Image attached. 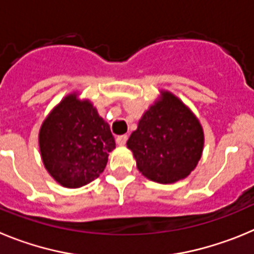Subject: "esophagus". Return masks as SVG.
Instances as JSON below:
<instances>
[{
  "instance_id": "esophagus-1",
  "label": "esophagus",
  "mask_w": 254,
  "mask_h": 254,
  "mask_svg": "<svg viewBox=\"0 0 254 254\" xmlns=\"http://www.w3.org/2000/svg\"><path fill=\"white\" fill-rule=\"evenodd\" d=\"M127 141V134H124V135H119L116 136V143L119 144V145H125Z\"/></svg>"
}]
</instances>
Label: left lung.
Here are the masks:
<instances>
[{"instance_id":"8db88e82","label":"left lung","mask_w":254,"mask_h":254,"mask_svg":"<svg viewBox=\"0 0 254 254\" xmlns=\"http://www.w3.org/2000/svg\"><path fill=\"white\" fill-rule=\"evenodd\" d=\"M127 144L145 177L173 184L187 177L200 161L204 131L176 96L163 92L161 101L144 114Z\"/></svg>"}]
</instances>
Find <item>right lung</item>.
I'll return each mask as SVG.
<instances>
[{"label": "right lung", "instance_id": "add662e5", "mask_svg": "<svg viewBox=\"0 0 254 254\" xmlns=\"http://www.w3.org/2000/svg\"><path fill=\"white\" fill-rule=\"evenodd\" d=\"M39 145L50 176L62 186L77 189L104 172L115 139L91 102L69 95L43 123Z\"/></svg>", "mask_w": 254, "mask_h": 254}]
</instances>
